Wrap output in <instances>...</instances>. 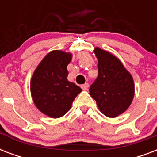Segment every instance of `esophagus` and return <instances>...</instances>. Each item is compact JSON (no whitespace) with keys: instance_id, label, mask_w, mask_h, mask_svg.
Masks as SVG:
<instances>
[{"instance_id":"34e87169","label":"esophagus","mask_w":157,"mask_h":157,"mask_svg":"<svg viewBox=\"0 0 157 157\" xmlns=\"http://www.w3.org/2000/svg\"><path fill=\"white\" fill-rule=\"evenodd\" d=\"M81 89L83 90H88L89 88V84L88 83H85L83 85H81Z\"/></svg>"}]
</instances>
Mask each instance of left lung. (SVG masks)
<instances>
[{
	"instance_id": "left-lung-1",
	"label": "left lung",
	"mask_w": 157,
	"mask_h": 157,
	"mask_svg": "<svg viewBox=\"0 0 157 157\" xmlns=\"http://www.w3.org/2000/svg\"><path fill=\"white\" fill-rule=\"evenodd\" d=\"M94 54L98 61V75L90 87V94L103 114L116 117L133 100L134 81L117 58L99 48H96Z\"/></svg>"
}]
</instances>
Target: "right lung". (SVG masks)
<instances>
[{"label":"right lung","instance_id":"add662e5","mask_svg":"<svg viewBox=\"0 0 157 157\" xmlns=\"http://www.w3.org/2000/svg\"><path fill=\"white\" fill-rule=\"evenodd\" d=\"M71 54L60 50L49 53L34 71L31 92L34 103L44 114L58 118L68 112L81 89L67 81V66Z\"/></svg>","mask_w":157,"mask_h":157}]
</instances>
